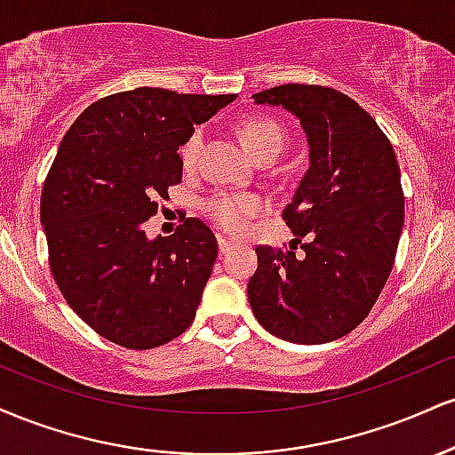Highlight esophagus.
<instances>
[{
	"label": "esophagus",
	"instance_id": "obj_1",
	"mask_svg": "<svg viewBox=\"0 0 455 455\" xmlns=\"http://www.w3.org/2000/svg\"><path fill=\"white\" fill-rule=\"evenodd\" d=\"M218 248H220V254H227L228 250L233 248V242H231V239L222 237V235H218Z\"/></svg>",
	"mask_w": 455,
	"mask_h": 455
}]
</instances>
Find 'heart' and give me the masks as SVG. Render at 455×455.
I'll return each mask as SVG.
<instances>
[{
  "label": "heart",
  "instance_id": "heart-1",
  "mask_svg": "<svg viewBox=\"0 0 455 455\" xmlns=\"http://www.w3.org/2000/svg\"><path fill=\"white\" fill-rule=\"evenodd\" d=\"M239 137H242L245 149L254 156V160L265 154L278 156L286 145L284 128L275 119L265 117V115H254V117L243 119L239 124ZM201 148L203 130L196 128L180 149L186 169H192L196 164ZM260 210H263V201L250 195H218L207 203V213L212 216V220L228 233H242Z\"/></svg>",
  "mask_w": 455,
  "mask_h": 455
}]
</instances>
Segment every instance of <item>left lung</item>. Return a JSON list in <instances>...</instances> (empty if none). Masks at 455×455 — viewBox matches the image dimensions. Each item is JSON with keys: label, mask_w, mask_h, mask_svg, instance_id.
<instances>
[{"label": "left lung", "mask_w": 455, "mask_h": 455, "mask_svg": "<svg viewBox=\"0 0 455 455\" xmlns=\"http://www.w3.org/2000/svg\"><path fill=\"white\" fill-rule=\"evenodd\" d=\"M252 98L299 119L310 164L282 213L293 239L286 250L259 245L248 301L280 340H338L368 316L394 267L398 160L372 115L331 87L289 83Z\"/></svg>", "instance_id": "obj_1"}]
</instances>
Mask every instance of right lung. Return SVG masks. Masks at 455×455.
<instances>
[{
	"label": "right lung",
	"mask_w": 455,
	"mask_h": 455,
	"mask_svg": "<svg viewBox=\"0 0 455 455\" xmlns=\"http://www.w3.org/2000/svg\"><path fill=\"white\" fill-rule=\"evenodd\" d=\"M227 96L139 87L93 102L76 117L51 166L40 201L53 278L93 331L145 351L192 325L218 257L198 218L171 237L143 224L181 181L177 149Z\"/></svg>",
	"instance_id": "add662e5"
}]
</instances>
